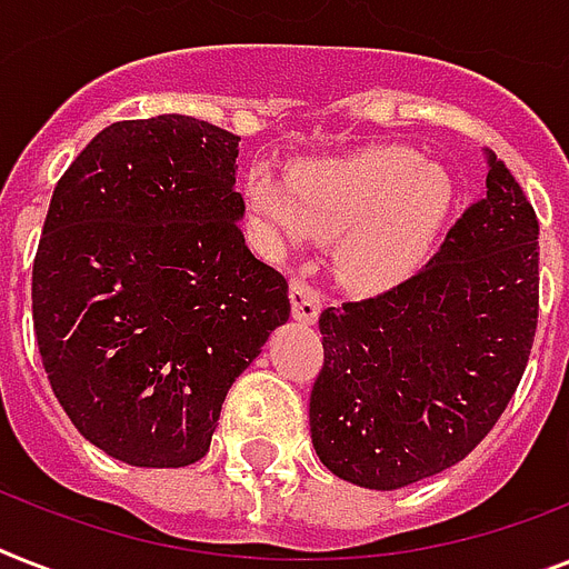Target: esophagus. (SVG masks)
I'll return each instance as SVG.
<instances>
[{"label":"esophagus","mask_w":569,"mask_h":569,"mask_svg":"<svg viewBox=\"0 0 569 569\" xmlns=\"http://www.w3.org/2000/svg\"><path fill=\"white\" fill-rule=\"evenodd\" d=\"M290 305H293V319L302 326H313L322 311V299L317 290L302 279L290 281Z\"/></svg>","instance_id":"34e87169"}]
</instances>
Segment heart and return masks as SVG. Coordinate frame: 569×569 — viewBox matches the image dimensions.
<instances>
[{
  "label": "heart",
  "mask_w": 569,
  "mask_h": 569,
  "mask_svg": "<svg viewBox=\"0 0 569 569\" xmlns=\"http://www.w3.org/2000/svg\"><path fill=\"white\" fill-rule=\"evenodd\" d=\"M247 206L273 243L337 238L335 267L346 288L375 296L410 279L439 241L453 209L448 168L410 148H369L319 159L293 177L258 162Z\"/></svg>",
  "instance_id": "b5f03b06"
}]
</instances>
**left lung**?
I'll use <instances>...</instances> for the list:
<instances>
[{
  "label": "left lung",
  "mask_w": 569,
  "mask_h": 569,
  "mask_svg": "<svg viewBox=\"0 0 569 569\" xmlns=\"http://www.w3.org/2000/svg\"><path fill=\"white\" fill-rule=\"evenodd\" d=\"M486 197L421 273L319 317L311 392L319 462L396 491L465 459L503 416L538 326V218L486 150Z\"/></svg>",
  "instance_id": "1"
}]
</instances>
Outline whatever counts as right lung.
I'll use <instances>...</instances> for the list:
<instances>
[{"mask_svg":"<svg viewBox=\"0 0 569 569\" xmlns=\"http://www.w3.org/2000/svg\"><path fill=\"white\" fill-rule=\"evenodd\" d=\"M241 136L191 116L116 121L51 194L31 308L66 416L107 457H206L234 378L290 317L288 281L243 243Z\"/></svg>","mask_w":569,"mask_h":569,"instance_id":"add662e5","label":"right lung"}]
</instances>
